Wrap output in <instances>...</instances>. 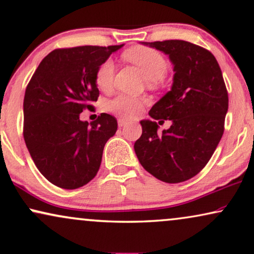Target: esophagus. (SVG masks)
<instances>
[{"label": "esophagus", "mask_w": 254, "mask_h": 254, "mask_svg": "<svg viewBox=\"0 0 254 254\" xmlns=\"http://www.w3.org/2000/svg\"><path fill=\"white\" fill-rule=\"evenodd\" d=\"M118 123H119V127H126L128 122H127V120H124V119H120V120L118 121Z\"/></svg>", "instance_id": "34e87169"}]
</instances>
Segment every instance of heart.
<instances>
[{
    "label": "heart",
    "instance_id": "b5f03b06",
    "mask_svg": "<svg viewBox=\"0 0 254 254\" xmlns=\"http://www.w3.org/2000/svg\"><path fill=\"white\" fill-rule=\"evenodd\" d=\"M126 58L135 64L143 74L151 81L162 80L167 72V62L162 54L149 47H135L127 51ZM115 64L112 59H107L96 71V83L104 91L110 90L114 81ZM144 100L142 98L121 95L107 104V110L124 119H134L141 114Z\"/></svg>",
    "mask_w": 254,
    "mask_h": 254
}]
</instances>
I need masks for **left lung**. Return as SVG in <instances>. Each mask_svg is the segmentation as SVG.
Listing matches in <instances>:
<instances>
[{
  "label": "left lung",
  "mask_w": 254,
  "mask_h": 254,
  "mask_svg": "<svg viewBox=\"0 0 254 254\" xmlns=\"http://www.w3.org/2000/svg\"><path fill=\"white\" fill-rule=\"evenodd\" d=\"M141 44L168 55L175 73L171 90L149 111L154 120H170L172 126L159 133L155 121H140L135 155L156 179L184 182L206 166L223 136L228 110L223 74L215 56L195 44L178 39Z\"/></svg>",
  "instance_id": "8db88e82"
}]
</instances>
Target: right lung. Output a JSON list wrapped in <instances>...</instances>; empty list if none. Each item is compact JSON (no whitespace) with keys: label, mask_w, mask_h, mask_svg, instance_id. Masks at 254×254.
<instances>
[{"label":"right lung","mask_w":254,"mask_h":254,"mask_svg":"<svg viewBox=\"0 0 254 254\" xmlns=\"http://www.w3.org/2000/svg\"><path fill=\"white\" fill-rule=\"evenodd\" d=\"M122 45L59 48L43 59L23 99V138L38 171L56 187L73 190L95 178L118 121L102 113L80 120L99 90L96 71Z\"/></svg>","instance_id":"right-lung-1"}]
</instances>
